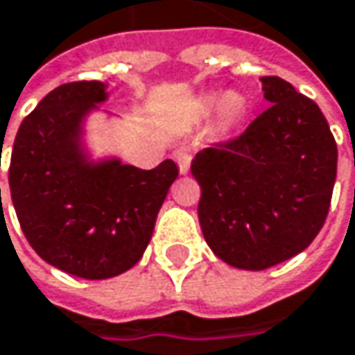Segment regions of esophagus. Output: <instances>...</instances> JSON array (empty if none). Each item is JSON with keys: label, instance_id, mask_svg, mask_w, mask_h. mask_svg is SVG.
<instances>
[{"label": "esophagus", "instance_id": "obj_1", "mask_svg": "<svg viewBox=\"0 0 355 355\" xmlns=\"http://www.w3.org/2000/svg\"><path fill=\"white\" fill-rule=\"evenodd\" d=\"M173 159L178 161L180 173H188V171H190V163H192V155H190V151H186V149H178V151L173 153Z\"/></svg>", "mask_w": 355, "mask_h": 355}]
</instances>
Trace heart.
Listing matches in <instances>:
<instances>
[{
    "label": "heart",
    "mask_w": 355,
    "mask_h": 355,
    "mask_svg": "<svg viewBox=\"0 0 355 355\" xmlns=\"http://www.w3.org/2000/svg\"><path fill=\"white\" fill-rule=\"evenodd\" d=\"M218 101L221 102V104L218 105V116H216L218 126H220L223 130H229V128H233V126L239 122L241 112H243V102H241V98H239V96H235V94H229V96H225L223 100H218V94L210 92V94L200 96L198 110L200 112L212 110Z\"/></svg>",
    "instance_id": "obj_1"
}]
</instances>
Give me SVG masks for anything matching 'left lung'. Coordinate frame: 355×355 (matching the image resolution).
Wrapping results in <instances>:
<instances>
[{"instance_id": "8db88e82", "label": "left lung", "mask_w": 355, "mask_h": 355, "mask_svg": "<svg viewBox=\"0 0 355 355\" xmlns=\"http://www.w3.org/2000/svg\"><path fill=\"white\" fill-rule=\"evenodd\" d=\"M272 104L235 141L200 151L192 175L212 253L239 270H268L321 231L337 175V145L319 106L280 77H261Z\"/></svg>"}]
</instances>
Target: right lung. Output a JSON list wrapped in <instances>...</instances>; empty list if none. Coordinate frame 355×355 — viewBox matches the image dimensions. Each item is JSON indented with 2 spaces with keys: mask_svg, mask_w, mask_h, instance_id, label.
Wrapping results in <instances>:
<instances>
[{
  "mask_svg": "<svg viewBox=\"0 0 355 355\" xmlns=\"http://www.w3.org/2000/svg\"><path fill=\"white\" fill-rule=\"evenodd\" d=\"M106 89L102 81L53 89L24 118L10 161L28 243L53 268L85 280L114 278L143 257L180 173L171 159L145 171L116 155L94 157L85 124L108 102Z\"/></svg>",
  "mask_w": 355,
  "mask_h": 355,
  "instance_id": "1",
  "label": "right lung"
}]
</instances>
